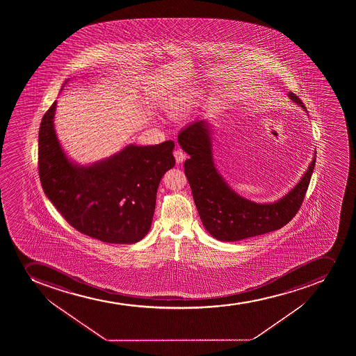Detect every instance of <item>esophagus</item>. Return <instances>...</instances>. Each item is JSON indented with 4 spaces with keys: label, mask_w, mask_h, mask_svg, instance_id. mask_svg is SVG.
<instances>
[{
    "label": "esophagus",
    "mask_w": 356,
    "mask_h": 356,
    "mask_svg": "<svg viewBox=\"0 0 356 356\" xmlns=\"http://www.w3.org/2000/svg\"><path fill=\"white\" fill-rule=\"evenodd\" d=\"M174 158H175L176 163H182L184 161V159H186V154H184V152L180 148H177L174 151Z\"/></svg>",
    "instance_id": "34e87169"
}]
</instances>
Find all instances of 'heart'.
<instances>
[{
    "label": "heart",
    "instance_id": "obj_1",
    "mask_svg": "<svg viewBox=\"0 0 356 356\" xmlns=\"http://www.w3.org/2000/svg\"><path fill=\"white\" fill-rule=\"evenodd\" d=\"M196 97L195 92L191 94H184L180 97L172 99L170 102L165 104V111L168 113L169 116L179 117L184 115L189 108H191V101Z\"/></svg>",
    "mask_w": 356,
    "mask_h": 356
}]
</instances>
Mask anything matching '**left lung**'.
I'll use <instances>...</instances> for the list:
<instances>
[{"mask_svg": "<svg viewBox=\"0 0 356 356\" xmlns=\"http://www.w3.org/2000/svg\"><path fill=\"white\" fill-rule=\"evenodd\" d=\"M288 96L305 109L295 94L289 92ZM212 139L207 120L191 124L177 137L182 149L191 155L184 162V172L205 229L217 240L232 243L271 232L288 224L303 203L317 152L314 151L307 172L291 191L277 201L257 203L233 191L219 174L213 160Z\"/></svg>", "mask_w": 356, "mask_h": 356, "instance_id": "8db88e82", "label": "left lung"}]
</instances>
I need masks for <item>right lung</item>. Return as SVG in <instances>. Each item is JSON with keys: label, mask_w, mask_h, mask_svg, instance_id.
Returning a JSON list of instances; mask_svg holds the SVG:
<instances>
[{"label": "right lung", "mask_w": 356, "mask_h": 356, "mask_svg": "<svg viewBox=\"0 0 356 356\" xmlns=\"http://www.w3.org/2000/svg\"><path fill=\"white\" fill-rule=\"evenodd\" d=\"M56 101L39 127V177L46 196L86 236L109 243L140 241L151 229L162 176L175 165L174 141L127 145L109 158L80 165L56 137Z\"/></svg>", "instance_id": "1"}]
</instances>
